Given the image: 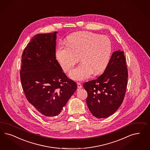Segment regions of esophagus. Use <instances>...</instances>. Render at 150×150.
<instances>
[{"mask_svg":"<svg viewBox=\"0 0 150 150\" xmlns=\"http://www.w3.org/2000/svg\"><path fill=\"white\" fill-rule=\"evenodd\" d=\"M77 87L78 91H79L80 89H81L82 88V85H81V84L80 83H77Z\"/></svg>","mask_w":150,"mask_h":150,"instance_id":"esophagus-1","label":"esophagus"}]
</instances>
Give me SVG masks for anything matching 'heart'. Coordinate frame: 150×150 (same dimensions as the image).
I'll return each mask as SVG.
<instances>
[{"mask_svg": "<svg viewBox=\"0 0 150 150\" xmlns=\"http://www.w3.org/2000/svg\"><path fill=\"white\" fill-rule=\"evenodd\" d=\"M112 45L106 36L88 31L78 32L69 35L66 44L58 45L56 57L65 72H68L78 61L82 62L69 73L76 81L89 77L93 72L98 74L108 67L111 57Z\"/></svg>", "mask_w": 150, "mask_h": 150, "instance_id": "1", "label": "heart"}]
</instances>
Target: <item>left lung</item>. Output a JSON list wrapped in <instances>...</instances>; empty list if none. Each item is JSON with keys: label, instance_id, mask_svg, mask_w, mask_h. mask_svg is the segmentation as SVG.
<instances>
[{"label": "left lung", "instance_id": "left-lung-1", "mask_svg": "<svg viewBox=\"0 0 150 150\" xmlns=\"http://www.w3.org/2000/svg\"><path fill=\"white\" fill-rule=\"evenodd\" d=\"M127 77L124 52L116 51L102 75L83 84L88 93L87 105L93 116L105 118L116 111L125 95Z\"/></svg>", "mask_w": 150, "mask_h": 150}]
</instances>
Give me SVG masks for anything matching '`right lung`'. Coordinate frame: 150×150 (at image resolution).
Returning <instances> with one entry per match:
<instances>
[{"label":"right lung","instance_id":"right-lung-1","mask_svg":"<svg viewBox=\"0 0 150 150\" xmlns=\"http://www.w3.org/2000/svg\"><path fill=\"white\" fill-rule=\"evenodd\" d=\"M56 34L35 35L21 56L20 79L26 98L46 117L59 115L77 88L56 59Z\"/></svg>","mask_w":150,"mask_h":150}]
</instances>
